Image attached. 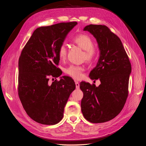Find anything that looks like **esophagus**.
I'll return each mask as SVG.
<instances>
[{
    "label": "esophagus",
    "instance_id": "34e87169",
    "mask_svg": "<svg viewBox=\"0 0 146 146\" xmlns=\"http://www.w3.org/2000/svg\"><path fill=\"white\" fill-rule=\"evenodd\" d=\"M76 86L77 89H79V88H80V84L78 82H76Z\"/></svg>",
    "mask_w": 146,
    "mask_h": 146
}]
</instances>
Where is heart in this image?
<instances>
[{"label":"heart","instance_id":"b5f03b06","mask_svg":"<svg viewBox=\"0 0 146 146\" xmlns=\"http://www.w3.org/2000/svg\"><path fill=\"white\" fill-rule=\"evenodd\" d=\"M72 41L83 50H85L84 58H85L86 61H91L95 58L97 52L96 48L93 47L94 42L89 36L83 34L78 35L73 39ZM58 54L60 59L61 60H64L66 58L67 47L64 44L60 46L58 50ZM83 71L84 68L77 65H70L65 69V73L66 74L76 80L82 78Z\"/></svg>","mask_w":146,"mask_h":146}]
</instances>
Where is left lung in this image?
<instances>
[{
    "label": "left lung",
    "instance_id": "left-lung-1",
    "mask_svg": "<svg viewBox=\"0 0 146 146\" xmlns=\"http://www.w3.org/2000/svg\"><path fill=\"white\" fill-rule=\"evenodd\" d=\"M96 39L100 55L90 74L92 80L99 78L100 85L82 82L83 92L82 112L92 123H102L115 117L121 111L128 96L131 67L119 38L107 26L88 25L83 29Z\"/></svg>",
    "mask_w": 146,
    "mask_h": 146
}]
</instances>
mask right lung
I'll return each instance as SVG.
<instances>
[{
	"label": "right lung",
	"instance_id": "1",
	"mask_svg": "<svg viewBox=\"0 0 146 146\" xmlns=\"http://www.w3.org/2000/svg\"><path fill=\"white\" fill-rule=\"evenodd\" d=\"M77 22L41 27L34 31L19 59L18 94L30 118L41 124L54 125L63 117L70 94L76 89L71 78L60 77L48 83V77H60L56 67L58 50Z\"/></svg>",
	"mask_w": 146,
	"mask_h": 146
}]
</instances>
